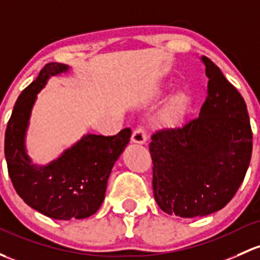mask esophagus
I'll return each mask as SVG.
<instances>
[{"label":"esophagus","instance_id":"obj_1","mask_svg":"<svg viewBox=\"0 0 260 260\" xmlns=\"http://www.w3.org/2000/svg\"><path fill=\"white\" fill-rule=\"evenodd\" d=\"M147 139V132L146 129H144L143 125H138L137 128H136L135 131H133L132 133V142H135V143H144Z\"/></svg>","mask_w":260,"mask_h":260}]
</instances>
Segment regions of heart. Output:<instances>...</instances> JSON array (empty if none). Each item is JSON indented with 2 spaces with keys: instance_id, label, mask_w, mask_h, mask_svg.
<instances>
[{
  "instance_id": "b5f03b06",
  "label": "heart",
  "mask_w": 260,
  "mask_h": 260,
  "mask_svg": "<svg viewBox=\"0 0 260 260\" xmlns=\"http://www.w3.org/2000/svg\"><path fill=\"white\" fill-rule=\"evenodd\" d=\"M184 103H185L184 95H179V97H177L176 100L173 101V103L171 105V108H169L168 118L172 119V118H174V117H177V114H178L179 112L182 111Z\"/></svg>"
}]
</instances>
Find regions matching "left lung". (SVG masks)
<instances>
[{
	"instance_id": "1",
	"label": "left lung",
	"mask_w": 260,
	"mask_h": 260,
	"mask_svg": "<svg viewBox=\"0 0 260 260\" xmlns=\"http://www.w3.org/2000/svg\"><path fill=\"white\" fill-rule=\"evenodd\" d=\"M202 61L208 94L199 116L155 131L149 143L155 202L163 212L182 218L225 207L252 158L253 133L242 94L208 57Z\"/></svg>"
}]
</instances>
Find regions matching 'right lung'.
<instances>
[{"mask_svg": "<svg viewBox=\"0 0 260 260\" xmlns=\"http://www.w3.org/2000/svg\"><path fill=\"white\" fill-rule=\"evenodd\" d=\"M64 71L67 66L47 63L22 91L7 123L5 157L11 182L24 203L53 219L68 220L97 212L114 162L132 132L131 128H123L114 136L87 135L48 166L38 168L31 165L23 138L32 106L47 78Z\"/></svg>", "mask_w": 260, "mask_h": 260, "instance_id": "right-lung-1", "label": "right lung"}]
</instances>
